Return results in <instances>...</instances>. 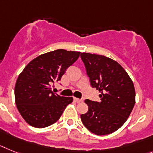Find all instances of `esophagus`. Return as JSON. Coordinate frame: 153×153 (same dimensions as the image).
<instances>
[{"label": "esophagus", "instance_id": "34e87169", "mask_svg": "<svg viewBox=\"0 0 153 153\" xmlns=\"http://www.w3.org/2000/svg\"><path fill=\"white\" fill-rule=\"evenodd\" d=\"M74 102H76V103H79V102H83V100H82V99H79V98H74Z\"/></svg>", "mask_w": 153, "mask_h": 153}]
</instances>
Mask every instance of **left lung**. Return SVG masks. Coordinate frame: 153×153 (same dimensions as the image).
Listing matches in <instances>:
<instances>
[{"mask_svg": "<svg viewBox=\"0 0 153 153\" xmlns=\"http://www.w3.org/2000/svg\"><path fill=\"white\" fill-rule=\"evenodd\" d=\"M92 88L100 91V101L85 100L88 111L80 115L83 124L97 135L117 131L135 104L133 81L119 63L103 55L81 53Z\"/></svg>", "mask_w": 153, "mask_h": 153, "instance_id": "obj_1", "label": "left lung"}]
</instances>
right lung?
I'll use <instances>...</instances> for the list:
<instances>
[{"label":"right lung","instance_id":"obj_1","mask_svg":"<svg viewBox=\"0 0 153 153\" xmlns=\"http://www.w3.org/2000/svg\"><path fill=\"white\" fill-rule=\"evenodd\" d=\"M80 52L58 49L39 55L24 68L16 80L15 98L18 110L27 123L44 128L59 120L72 97L54 94L51 86L61 79Z\"/></svg>","mask_w":153,"mask_h":153}]
</instances>
